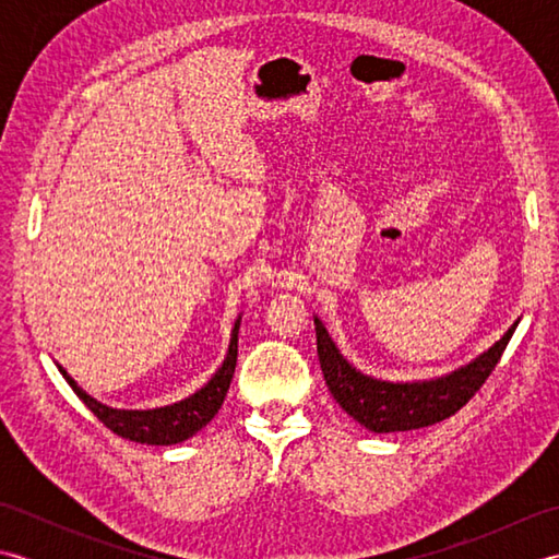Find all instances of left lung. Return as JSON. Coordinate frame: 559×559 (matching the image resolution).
<instances>
[{"label": "left lung", "mask_w": 559, "mask_h": 559, "mask_svg": "<svg viewBox=\"0 0 559 559\" xmlns=\"http://www.w3.org/2000/svg\"><path fill=\"white\" fill-rule=\"evenodd\" d=\"M516 326L519 319L500 341H495L478 358L456 367L454 372L418 379V382H386V379H374L355 370L331 341L322 319L314 317L317 355L331 396L353 420L372 432L418 430V427L447 420L449 415L466 406L500 362Z\"/></svg>", "instance_id": "obj_1"}]
</instances>
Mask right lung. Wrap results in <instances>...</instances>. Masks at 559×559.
Here are the masks:
<instances>
[{
    "label": "right lung",
    "mask_w": 559,
    "mask_h": 559,
    "mask_svg": "<svg viewBox=\"0 0 559 559\" xmlns=\"http://www.w3.org/2000/svg\"><path fill=\"white\" fill-rule=\"evenodd\" d=\"M240 319H235L233 334H230V346L228 353H225L223 365L216 370L209 382L197 389L194 394H189L182 401H175L170 406H158V408H144V411H127V408H110L105 403L96 401L88 396L74 379L69 377L62 365L59 372L69 382V386L76 391V396L86 403L88 411L96 415V418L112 430L115 435H120L124 439H132V442L141 444H156V447H170V444H180L185 439L197 435L201 427H206L213 415H216L223 406V399L230 389V379L235 374V365H237V334H240Z\"/></svg>",
    "instance_id": "add662e5"
}]
</instances>
